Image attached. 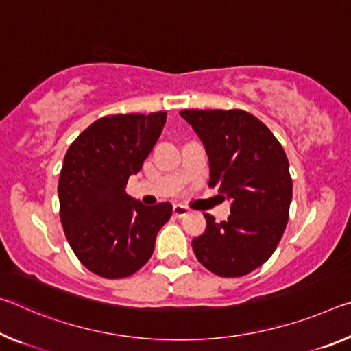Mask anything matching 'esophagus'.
<instances>
[{
  "instance_id": "esophagus-1",
  "label": "esophagus",
  "mask_w": 351,
  "mask_h": 351,
  "mask_svg": "<svg viewBox=\"0 0 351 351\" xmlns=\"http://www.w3.org/2000/svg\"><path fill=\"white\" fill-rule=\"evenodd\" d=\"M187 213H189V209L186 208V206H182V204H175L173 206V215L184 217Z\"/></svg>"
}]
</instances>
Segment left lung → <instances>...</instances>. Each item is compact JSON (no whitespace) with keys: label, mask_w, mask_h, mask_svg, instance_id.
<instances>
[{"label":"left lung","mask_w":351,"mask_h":351,"mask_svg":"<svg viewBox=\"0 0 351 351\" xmlns=\"http://www.w3.org/2000/svg\"><path fill=\"white\" fill-rule=\"evenodd\" d=\"M180 115L203 142L209 186L231 199L226 221L204 214L206 230L192 241L193 253L215 275H247L270 258L286 230L292 202L287 156L269 128L245 110L187 109Z\"/></svg>","instance_id":"obj_1"}]
</instances>
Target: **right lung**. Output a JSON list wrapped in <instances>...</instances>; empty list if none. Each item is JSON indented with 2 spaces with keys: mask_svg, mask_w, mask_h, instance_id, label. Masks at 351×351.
Returning a JSON list of instances; mask_svg holds the SVG:
<instances>
[{
  "mask_svg": "<svg viewBox=\"0 0 351 351\" xmlns=\"http://www.w3.org/2000/svg\"><path fill=\"white\" fill-rule=\"evenodd\" d=\"M167 112L103 117L66 149L59 178L60 221L81 264L103 278H125L152 258L170 203L145 206L126 193L162 132Z\"/></svg>",
  "mask_w": 351,
  "mask_h": 351,
  "instance_id": "obj_1",
  "label": "right lung"
}]
</instances>
